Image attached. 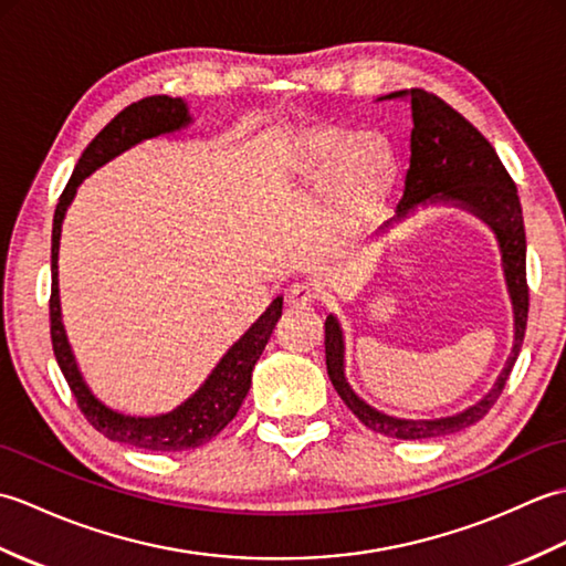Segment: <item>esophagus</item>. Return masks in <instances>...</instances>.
Segmentation results:
<instances>
[{
    "instance_id": "34e87169",
    "label": "esophagus",
    "mask_w": 566,
    "mask_h": 566,
    "mask_svg": "<svg viewBox=\"0 0 566 566\" xmlns=\"http://www.w3.org/2000/svg\"><path fill=\"white\" fill-rule=\"evenodd\" d=\"M316 298V290L308 282H294L290 290H286V304L290 306H308Z\"/></svg>"
}]
</instances>
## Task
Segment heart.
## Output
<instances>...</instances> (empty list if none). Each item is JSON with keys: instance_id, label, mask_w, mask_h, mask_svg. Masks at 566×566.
Segmentation results:
<instances>
[{"instance_id": "obj_1", "label": "heart", "mask_w": 566, "mask_h": 566, "mask_svg": "<svg viewBox=\"0 0 566 566\" xmlns=\"http://www.w3.org/2000/svg\"><path fill=\"white\" fill-rule=\"evenodd\" d=\"M396 170L394 153L379 134L318 128L302 146V172L316 185L331 182L347 209L375 201Z\"/></svg>"}]
</instances>
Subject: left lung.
I'll return each mask as SVG.
<instances>
[{
	"label": "left lung",
	"instance_id": "1",
	"mask_svg": "<svg viewBox=\"0 0 566 566\" xmlns=\"http://www.w3.org/2000/svg\"><path fill=\"white\" fill-rule=\"evenodd\" d=\"M399 97L411 102L413 130L411 165L406 170L403 195L399 203H396V213L391 221L403 219L418 203L444 201L467 209L469 213H474L484 223H489L491 231L499 238L503 274H506L515 326L511 357L506 359V367L501 369L494 389L482 401L448 418L406 420L377 411V408L365 403L350 389V384L345 379V343L340 323L333 314L326 318V367L333 387L345 401V406L369 430L381 432V436L399 440H428L474 426L476 420H482L489 413V408L496 403L503 387H506L525 338L527 302H531V292H527L525 280V226L518 189H515L513 179L506 172V167H503L494 146L460 112H454L450 104H444L436 94L423 90H401L379 99ZM391 221L384 226H389Z\"/></svg>",
	"mask_w": 566,
	"mask_h": 566
}]
</instances>
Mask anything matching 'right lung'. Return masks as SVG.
I'll return each mask as SVG.
<instances>
[{"mask_svg": "<svg viewBox=\"0 0 566 566\" xmlns=\"http://www.w3.org/2000/svg\"><path fill=\"white\" fill-rule=\"evenodd\" d=\"M191 124V116L187 112V104L182 99H172L167 94H155L140 102H134L122 114H116L109 124H106L94 140L84 148L82 158L75 165L67 187L60 195V201L53 216V240H51V340L53 353L67 379V387L72 396L77 399L80 411L90 420L92 428H97L104 438L114 442L130 444V448L153 450V452H182L195 450L199 444L209 442L211 438L231 423L235 418L240 403L248 396L252 367L260 359L264 345H268L270 335L282 316V296H276L268 306V311L252 323V326L240 335V340L233 343L221 363L213 367L209 379L189 396L185 403H179L175 411L163 416H124L112 411L104 406L97 396L90 391L84 384L75 355L70 350L67 335L63 328V318H60V294H57V248H60V231H63V219L75 199L77 187L84 177H90L97 167L114 160L116 155L138 146L140 140L158 138L165 134H175V130Z\"/></svg>", "mask_w": 566, "mask_h": 566, "instance_id": "obj_1", "label": "right lung"}]
</instances>
